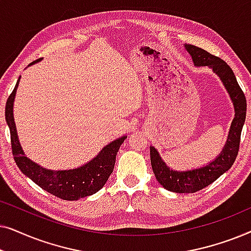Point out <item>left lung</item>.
<instances>
[{"mask_svg": "<svg viewBox=\"0 0 251 251\" xmlns=\"http://www.w3.org/2000/svg\"><path fill=\"white\" fill-rule=\"evenodd\" d=\"M184 47L190 53L195 66H208L221 78L234 106L235 114L223 151L215 160L203 167L190 170H174L162 160L155 147L150 146L151 164L156 180L166 190L174 193H194L200 191L214 183L233 166L239 152L240 137L245 125L247 112L245 94L240 88L232 68L221 58L212 56L201 48L192 44H185Z\"/></svg>", "mask_w": 251, "mask_h": 251, "instance_id": "left-lung-1", "label": "left lung"}]
</instances>
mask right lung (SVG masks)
<instances>
[{
  "label": "right lung",
  "instance_id": "1",
  "mask_svg": "<svg viewBox=\"0 0 251 251\" xmlns=\"http://www.w3.org/2000/svg\"><path fill=\"white\" fill-rule=\"evenodd\" d=\"M37 61L40 60L33 61L28 66L36 64ZM19 81L20 76L12 94L6 100L5 121L10 129V135H11L13 157L20 171L44 191L63 200L76 201L81 198H87L97 193L106 184L108 177L113 173L116 154L126 136L120 137L107 144L94 159L84 163L83 166L66 170H52L43 168L25 155L18 139L15 118H13V102H15Z\"/></svg>",
  "mask_w": 251,
  "mask_h": 251
}]
</instances>
